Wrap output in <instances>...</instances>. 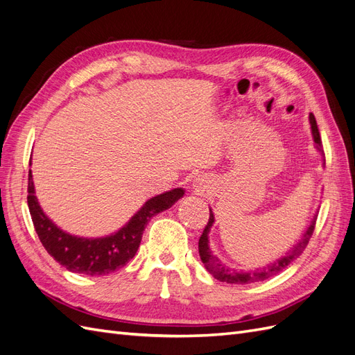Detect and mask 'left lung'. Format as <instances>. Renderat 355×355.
I'll return each instance as SVG.
<instances>
[{
  "instance_id": "1",
  "label": "left lung",
  "mask_w": 355,
  "mask_h": 355,
  "mask_svg": "<svg viewBox=\"0 0 355 355\" xmlns=\"http://www.w3.org/2000/svg\"><path fill=\"white\" fill-rule=\"evenodd\" d=\"M309 121H311V128H313V135H314V141L317 144V146H321V137H320V132H318V125L315 121L314 114H309ZM315 220L317 218L313 219L311 222L309 228L306 230V232L304 234L302 240H300L292 252H288V254H286L282 259L275 261L272 265H270L268 268H263L262 271H254V272H239L235 270H231L230 266L223 265L216 256L211 254L210 249H209V231L211 228V225L214 222V216L210 210V216H209V222L206 227H204V231L200 237L198 241V250H200V257L204 263V266L207 268V271L216 278V280L222 282V283H228V284H250V283H256V282H263L266 278L274 277L278 272H282L284 268H287L290 263H292L296 257H299L300 254L304 253L305 247L308 245L311 237H313V232L315 230Z\"/></svg>"
}]
</instances>
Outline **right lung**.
Segmentation results:
<instances>
[{"instance_id": "obj_1", "label": "right lung", "mask_w": 355, "mask_h": 355, "mask_svg": "<svg viewBox=\"0 0 355 355\" xmlns=\"http://www.w3.org/2000/svg\"><path fill=\"white\" fill-rule=\"evenodd\" d=\"M34 192V182L29 170L28 207L41 244L68 271L84 275H105L123 268L136 254L142 234L151 218L170 209L184 196V189L180 188L164 192L148 200L130 222L114 235L103 239H81L59 230L42 213Z\"/></svg>"}]
</instances>
